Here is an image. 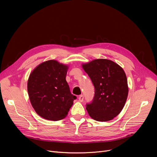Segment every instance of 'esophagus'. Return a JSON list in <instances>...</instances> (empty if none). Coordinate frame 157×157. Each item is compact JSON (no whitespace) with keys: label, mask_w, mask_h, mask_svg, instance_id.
Masks as SVG:
<instances>
[{"label":"esophagus","mask_w":157,"mask_h":157,"mask_svg":"<svg viewBox=\"0 0 157 157\" xmlns=\"http://www.w3.org/2000/svg\"><path fill=\"white\" fill-rule=\"evenodd\" d=\"M83 99H84V97H83V95H81L79 96V101L80 102H83Z\"/></svg>","instance_id":"obj_1"}]
</instances>
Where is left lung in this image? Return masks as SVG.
I'll use <instances>...</instances> for the list:
<instances>
[{
  "label": "left lung",
  "mask_w": 157,
  "mask_h": 157,
  "mask_svg": "<svg viewBox=\"0 0 157 157\" xmlns=\"http://www.w3.org/2000/svg\"><path fill=\"white\" fill-rule=\"evenodd\" d=\"M82 67L95 88L93 101L86 108L90 117L98 121L113 120L123 109L128 96L124 71L108 59H96L83 64Z\"/></svg>",
  "instance_id": "1"
}]
</instances>
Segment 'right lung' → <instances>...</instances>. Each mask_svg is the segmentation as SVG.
<instances>
[{"label": "right lung", "mask_w": 157, "mask_h": 157, "mask_svg": "<svg viewBox=\"0 0 157 157\" xmlns=\"http://www.w3.org/2000/svg\"><path fill=\"white\" fill-rule=\"evenodd\" d=\"M68 66L50 60L33 70L27 90L31 104L40 117L58 121L67 116L76 97L70 92L65 78Z\"/></svg>", "instance_id": "obj_1"}]
</instances>
